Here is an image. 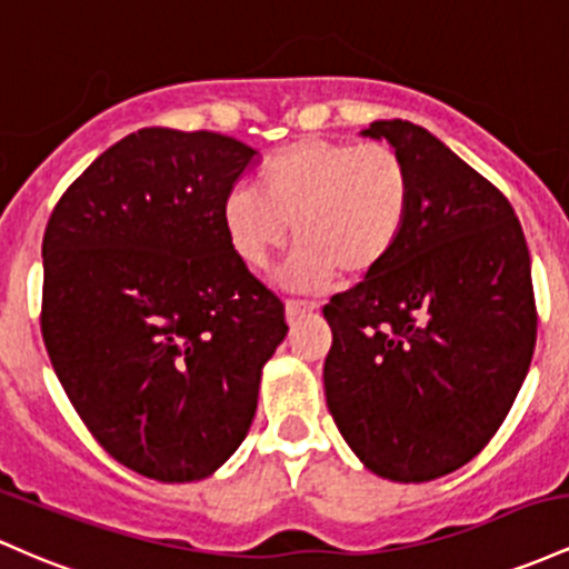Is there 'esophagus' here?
<instances>
[{
    "label": "esophagus",
    "instance_id": "34e87169",
    "mask_svg": "<svg viewBox=\"0 0 569 569\" xmlns=\"http://www.w3.org/2000/svg\"><path fill=\"white\" fill-rule=\"evenodd\" d=\"M319 306L317 303H311V301H287L284 303V315H287V319H296V317H301V315H309V311H317Z\"/></svg>",
    "mask_w": 569,
    "mask_h": 569
}]
</instances>
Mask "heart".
Listing matches in <instances>:
<instances>
[{
    "instance_id": "1",
    "label": "heart",
    "mask_w": 569,
    "mask_h": 569,
    "mask_svg": "<svg viewBox=\"0 0 569 569\" xmlns=\"http://www.w3.org/2000/svg\"><path fill=\"white\" fill-rule=\"evenodd\" d=\"M411 199V171L389 144L309 137L268 158L260 190H228L222 228L250 268H266L296 231L282 282L315 292L341 271L360 279L385 266L403 239Z\"/></svg>"
}]
</instances>
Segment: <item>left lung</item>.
Returning <instances> with one entry per match:
<instances>
[{
  "instance_id": "8db88e82",
  "label": "left lung",
  "mask_w": 569,
  "mask_h": 569,
  "mask_svg": "<svg viewBox=\"0 0 569 569\" xmlns=\"http://www.w3.org/2000/svg\"><path fill=\"white\" fill-rule=\"evenodd\" d=\"M408 163L398 250L322 315L325 398L370 473L422 483L470 462L508 417L538 338L532 263L506 196L408 120H373Z\"/></svg>"
}]
</instances>
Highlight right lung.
<instances>
[{
  "label": "right lung",
  "instance_id": "add662e5",
  "mask_svg": "<svg viewBox=\"0 0 569 569\" xmlns=\"http://www.w3.org/2000/svg\"><path fill=\"white\" fill-rule=\"evenodd\" d=\"M258 150L142 129L67 188L42 239V338L107 455L188 483L241 446L284 306L236 258L222 199Z\"/></svg>",
  "mask_w": 569,
  "mask_h": 569
}]
</instances>
